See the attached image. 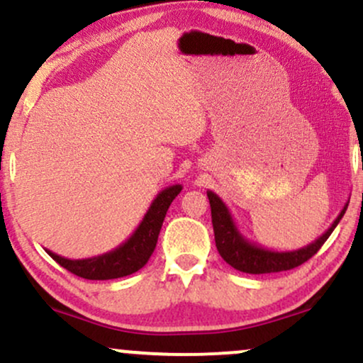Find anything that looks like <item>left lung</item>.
<instances>
[{"instance_id": "1", "label": "left lung", "mask_w": 363, "mask_h": 363, "mask_svg": "<svg viewBox=\"0 0 363 363\" xmlns=\"http://www.w3.org/2000/svg\"><path fill=\"white\" fill-rule=\"evenodd\" d=\"M208 199H210L211 206V223H213L215 232V244L218 249L220 256L223 257L225 262L232 266V268L239 269L242 273L249 274H262V273H278L286 272V269H294L301 266L307 259H311L315 252L319 251L320 245L328 240V237L333 234L336 225L343 218L345 211H347L348 203L343 206L341 213L336 216L331 227L324 232L323 235L318 237L314 242L295 251H272V249L261 247V245L251 242L240 234L239 228L232 218L230 211L225 203L220 199L218 194L213 191H206Z\"/></svg>"}]
</instances>
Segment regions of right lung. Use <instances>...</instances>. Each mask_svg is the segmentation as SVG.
<instances>
[{
  "instance_id": "obj_1",
  "label": "right lung",
  "mask_w": 363,
  "mask_h": 363,
  "mask_svg": "<svg viewBox=\"0 0 363 363\" xmlns=\"http://www.w3.org/2000/svg\"><path fill=\"white\" fill-rule=\"evenodd\" d=\"M181 191V184L162 189L152 201L138 228L133 232L126 242L121 244L114 251L95 257H86V259H68V257L48 251L49 256L62 268L77 277L85 278V280H114V278H123L136 273L147 264L150 256L155 251L158 234H160L162 223L167 215L170 203L176 199Z\"/></svg>"
}]
</instances>
